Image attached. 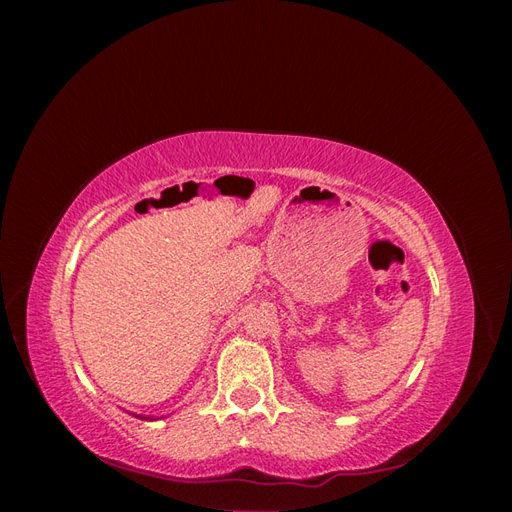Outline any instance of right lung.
<instances>
[{"label":"right lung","instance_id":"obj_1","mask_svg":"<svg viewBox=\"0 0 512 512\" xmlns=\"http://www.w3.org/2000/svg\"><path fill=\"white\" fill-rule=\"evenodd\" d=\"M128 414H132V416H136V418H141V421H158L156 416H147V414H134V412H128ZM160 418H164V416H160Z\"/></svg>","mask_w":512,"mask_h":512}]
</instances>
